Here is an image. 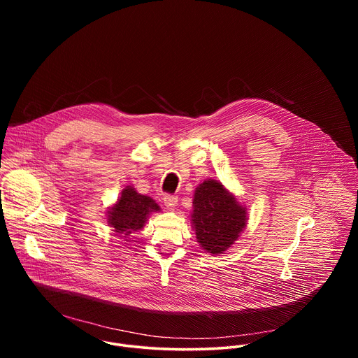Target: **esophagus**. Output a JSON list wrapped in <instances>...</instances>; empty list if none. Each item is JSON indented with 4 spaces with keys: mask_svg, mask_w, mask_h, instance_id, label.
<instances>
[{
    "mask_svg": "<svg viewBox=\"0 0 358 358\" xmlns=\"http://www.w3.org/2000/svg\"><path fill=\"white\" fill-rule=\"evenodd\" d=\"M164 206L167 207V208H170V210H173L177 203H178V196L177 195H164Z\"/></svg>",
    "mask_w": 358,
    "mask_h": 358,
    "instance_id": "34e87169",
    "label": "esophagus"
}]
</instances>
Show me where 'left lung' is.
I'll list each match as a JSON object with an SVG mask.
<instances>
[{"label":"left lung","instance_id":"obj_1","mask_svg":"<svg viewBox=\"0 0 358 358\" xmlns=\"http://www.w3.org/2000/svg\"><path fill=\"white\" fill-rule=\"evenodd\" d=\"M192 206L191 222L196 241L213 255L227 250L246 227V208L217 180L196 187Z\"/></svg>","mask_w":358,"mask_h":358}]
</instances>
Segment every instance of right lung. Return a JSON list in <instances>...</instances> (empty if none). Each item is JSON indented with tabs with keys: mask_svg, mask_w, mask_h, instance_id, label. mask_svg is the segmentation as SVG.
<instances>
[{
	"mask_svg": "<svg viewBox=\"0 0 358 358\" xmlns=\"http://www.w3.org/2000/svg\"><path fill=\"white\" fill-rule=\"evenodd\" d=\"M160 211V207L151 196L138 194L133 187L127 185L115 206L108 211V224L113 231L129 238L140 231L151 213Z\"/></svg>",
	"mask_w": 358,
	"mask_h": 358,
	"instance_id": "add662e5",
	"label": "right lung"
}]
</instances>
